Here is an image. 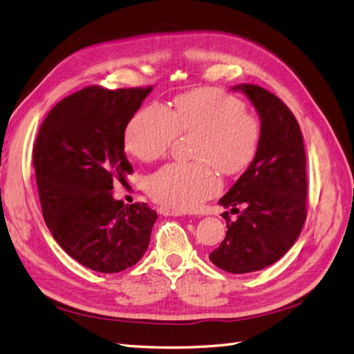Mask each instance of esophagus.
<instances>
[{
    "instance_id": "obj_1",
    "label": "esophagus",
    "mask_w": 354,
    "mask_h": 354,
    "mask_svg": "<svg viewBox=\"0 0 354 354\" xmlns=\"http://www.w3.org/2000/svg\"><path fill=\"white\" fill-rule=\"evenodd\" d=\"M158 212H160L161 215H169V216H183V215H185V212L170 209V207H165V206H161L160 209H158Z\"/></svg>"
}]
</instances>
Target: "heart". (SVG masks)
<instances>
[{
  "label": "heart",
  "instance_id": "obj_1",
  "mask_svg": "<svg viewBox=\"0 0 354 354\" xmlns=\"http://www.w3.org/2000/svg\"><path fill=\"white\" fill-rule=\"evenodd\" d=\"M179 131H197V161L169 162L148 178L153 201L175 211H193L221 187L223 174H239L256 157L260 127L239 98L224 91L202 88L178 95L174 109L151 103L133 115L124 133L125 149L153 161L170 149Z\"/></svg>",
  "mask_w": 354,
  "mask_h": 354
}]
</instances>
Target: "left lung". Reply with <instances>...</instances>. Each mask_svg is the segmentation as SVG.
Masks as SVG:
<instances>
[{
	"instance_id": "1",
	"label": "left lung",
	"mask_w": 354,
	"mask_h": 354,
	"mask_svg": "<svg viewBox=\"0 0 354 354\" xmlns=\"http://www.w3.org/2000/svg\"><path fill=\"white\" fill-rule=\"evenodd\" d=\"M248 97L260 118L254 160L220 205L239 214L209 260L230 274L261 270L283 257L301 234L306 218V157L304 138L292 111L265 88L242 84L232 88ZM242 204L244 211L236 205Z\"/></svg>"
}]
</instances>
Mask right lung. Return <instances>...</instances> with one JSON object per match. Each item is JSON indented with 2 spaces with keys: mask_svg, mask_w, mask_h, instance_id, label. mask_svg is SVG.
I'll list each match as a JSON object with an SVG mask.
<instances>
[{
  "mask_svg": "<svg viewBox=\"0 0 354 354\" xmlns=\"http://www.w3.org/2000/svg\"><path fill=\"white\" fill-rule=\"evenodd\" d=\"M151 91L80 89L52 109L34 143L44 223L71 259L102 274L138 263L157 220L147 203L124 205L112 193L133 174L124 133Z\"/></svg>",
  "mask_w": 354,
  "mask_h": 354,
  "instance_id": "obj_1",
  "label": "right lung"
}]
</instances>
